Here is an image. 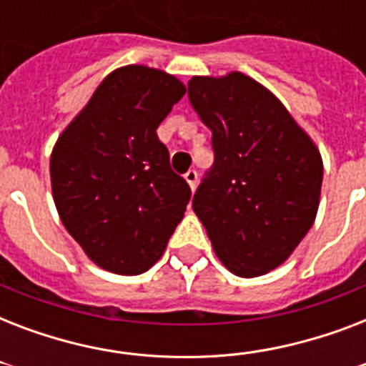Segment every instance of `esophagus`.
I'll return each instance as SVG.
<instances>
[{"mask_svg":"<svg viewBox=\"0 0 366 366\" xmlns=\"http://www.w3.org/2000/svg\"><path fill=\"white\" fill-rule=\"evenodd\" d=\"M184 178H186V182L189 184V188L195 189V186H197V171H195V169H189V171L184 174Z\"/></svg>","mask_w":366,"mask_h":366,"instance_id":"obj_1","label":"esophagus"}]
</instances>
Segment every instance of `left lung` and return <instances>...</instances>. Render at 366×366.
<instances>
[{"label": "left lung", "mask_w": 366, "mask_h": 366, "mask_svg": "<svg viewBox=\"0 0 366 366\" xmlns=\"http://www.w3.org/2000/svg\"><path fill=\"white\" fill-rule=\"evenodd\" d=\"M188 99L214 152L192 207L229 272L262 275L312 228L323 182L319 149L266 87L239 71L192 77Z\"/></svg>", "instance_id": "left-lung-1"}]
</instances>
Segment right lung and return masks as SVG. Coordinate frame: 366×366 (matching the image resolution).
I'll list each match as a JSON object with an SVG mask.
<instances>
[{
  "label": "right lung",
  "mask_w": 366,
  "mask_h": 366,
  "mask_svg": "<svg viewBox=\"0 0 366 366\" xmlns=\"http://www.w3.org/2000/svg\"><path fill=\"white\" fill-rule=\"evenodd\" d=\"M184 93L174 76L125 66L56 140L51 184L60 220L108 272L149 269L184 218L192 189L155 132Z\"/></svg>",
  "instance_id": "1"
}]
</instances>
